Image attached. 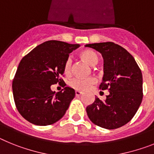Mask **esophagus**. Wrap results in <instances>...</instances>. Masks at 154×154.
I'll return each instance as SVG.
<instances>
[{
    "label": "esophagus",
    "mask_w": 154,
    "mask_h": 154,
    "mask_svg": "<svg viewBox=\"0 0 154 154\" xmlns=\"http://www.w3.org/2000/svg\"><path fill=\"white\" fill-rule=\"evenodd\" d=\"M75 94H76V96H81V94H82V92L78 91H75Z\"/></svg>",
    "instance_id": "obj_1"
}]
</instances>
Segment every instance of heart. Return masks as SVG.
<instances>
[{
  "instance_id": "obj_1",
  "label": "heart",
  "mask_w": 154,
  "mask_h": 154,
  "mask_svg": "<svg viewBox=\"0 0 154 154\" xmlns=\"http://www.w3.org/2000/svg\"><path fill=\"white\" fill-rule=\"evenodd\" d=\"M80 57H81L83 60H85L87 63H88L91 66L95 65L98 62V56L97 53L93 50L91 49H87L85 51L81 52L80 54ZM71 66H72V60L70 58H68L64 63L63 66V71L66 74H69L71 72ZM95 83V79L93 77H88L85 79L81 78H73L69 81L68 85L69 87L75 89L77 91H85L88 90Z\"/></svg>"
}]
</instances>
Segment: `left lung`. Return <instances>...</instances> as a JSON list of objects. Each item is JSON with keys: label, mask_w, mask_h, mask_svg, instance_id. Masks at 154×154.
Segmentation results:
<instances>
[{"label": "left lung", "mask_w": 154, "mask_h": 154, "mask_svg": "<svg viewBox=\"0 0 154 154\" xmlns=\"http://www.w3.org/2000/svg\"><path fill=\"white\" fill-rule=\"evenodd\" d=\"M104 59V76L100 90H108L105 101L95 97L86 108L94 124L107 129H118L128 123L143 100V76L135 59L126 49L112 42L87 44Z\"/></svg>", "instance_id": "left-lung-1"}]
</instances>
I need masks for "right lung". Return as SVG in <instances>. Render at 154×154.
Returning <instances> with one entry per match:
<instances>
[{
  "label": "right lung",
  "mask_w": 154,
  "mask_h": 154,
  "mask_svg": "<svg viewBox=\"0 0 154 154\" xmlns=\"http://www.w3.org/2000/svg\"><path fill=\"white\" fill-rule=\"evenodd\" d=\"M79 44L50 40L40 44L21 59L12 83L16 108L31 123L49 125L65 115L75 96V91L61 78L65 61ZM64 88L56 93L52 84Z\"/></svg>",
  "instance_id": "obj_1"
}]
</instances>
